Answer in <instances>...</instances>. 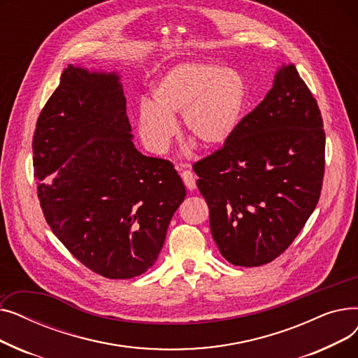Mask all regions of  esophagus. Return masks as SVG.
<instances>
[{
    "instance_id": "obj_1",
    "label": "esophagus",
    "mask_w": 358,
    "mask_h": 358,
    "mask_svg": "<svg viewBox=\"0 0 358 358\" xmlns=\"http://www.w3.org/2000/svg\"><path fill=\"white\" fill-rule=\"evenodd\" d=\"M181 178H182L187 189H189V190H194L196 189V177L190 171V169H182V171H181Z\"/></svg>"
}]
</instances>
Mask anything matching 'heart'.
<instances>
[{
	"mask_svg": "<svg viewBox=\"0 0 358 358\" xmlns=\"http://www.w3.org/2000/svg\"><path fill=\"white\" fill-rule=\"evenodd\" d=\"M150 97L141 101L138 130L143 143L161 154L176 135L178 115L185 136L197 145L227 143L241 124L248 88L235 69L185 62L161 73L150 85Z\"/></svg>",
	"mask_w": 358,
	"mask_h": 358,
	"instance_id": "obj_1",
	"label": "heart"
}]
</instances>
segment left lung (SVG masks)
I'll use <instances>...</instances> for the list:
<instances>
[{"instance_id":"1","label":"left lung","mask_w":358,"mask_h":358,"mask_svg":"<svg viewBox=\"0 0 358 358\" xmlns=\"http://www.w3.org/2000/svg\"><path fill=\"white\" fill-rule=\"evenodd\" d=\"M224 259L258 267L283 254L315 210L325 171V131L294 65L241 120L220 149L193 165Z\"/></svg>"}]
</instances>
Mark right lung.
Returning a JSON list of instances; mask_svg holds the SVG:
<instances>
[{"mask_svg":"<svg viewBox=\"0 0 358 358\" xmlns=\"http://www.w3.org/2000/svg\"><path fill=\"white\" fill-rule=\"evenodd\" d=\"M119 80L69 65L33 136L37 197L52 232L81 264L113 280L154 266L185 197L174 165L131 142Z\"/></svg>","mask_w":358,"mask_h":358,"instance_id":"right-lung-1","label":"right lung"}]
</instances>
